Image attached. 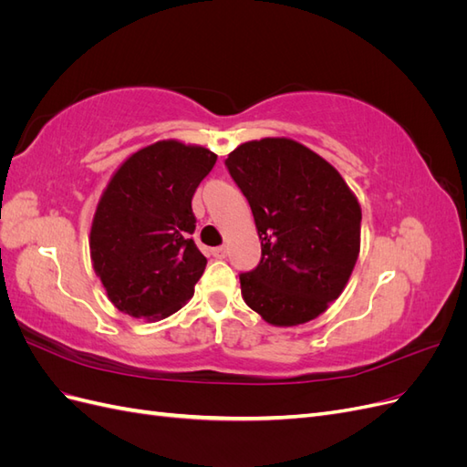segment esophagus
I'll list each match as a JSON object with an SVG mask.
<instances>
[{"label":"esophagus","instance_id":"obj_1","mask_svg":"<svg viewBox=\"0 0 467 467\" xmlns=\"http://www.w3.org/2000/svg\"><path fill=\"white\" fill-rule=\"evenodd\" d=\"M212 253V257H216V259H225V255H228V247L225 245H220V247H214L210 251Z\"/></svg>","mask_w":467,"mask_h":467}]
</instances>
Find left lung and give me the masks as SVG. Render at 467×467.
Segmentation results:
<instances>
[{"instance_id": "obj_1", "label": "left lung", "mask_w": 467, "mask_h": 467, "mask_svg": "<svg viewBox=\"0 0 467 467\" xmlns=\"http://www.w3.org/2000/svg\"><path fill=\"white\" fill-rule=\"evenodd\" d=\"M225 167L247 199L261 261L239 275L245 304L271 325L316 319L345 290L362 212L337 169L288 138L235 148Z\"/></svg>"}]
</instances>
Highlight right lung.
<instances>
[{
  "label": "right lung",
  "instance_id": "right-lung-1",
  "mask_svg": "<svg viewBox=\"0 0 467 467\" xmlns=\"http://www.w3.org/2000/svg\"><path fill=\"white\" fill-rule=\"evenodd\" d=\"M218 155L161 140L126 160L97 204L89 249L109 300L132 317L163 319L185 306L206 257L192 242V196Z\"/></svg>",
  "mask_w": 467,
  "mask_h": 467
}]
</instances>
